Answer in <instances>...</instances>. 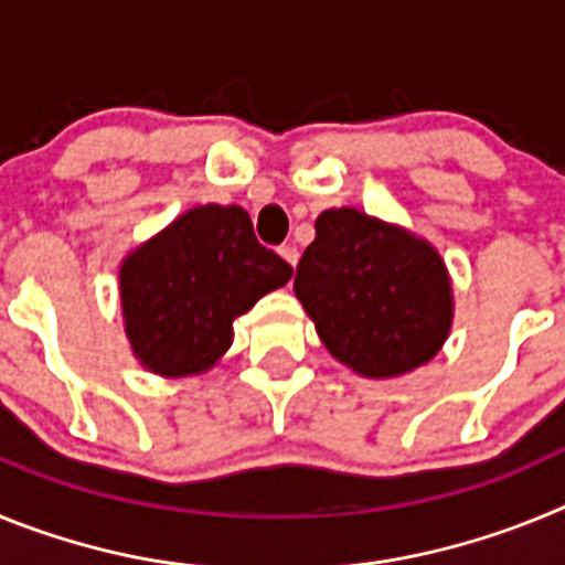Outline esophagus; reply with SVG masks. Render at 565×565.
Here are the masks:
<instances>
[{"instance_id": "esophagus-1", "label": "esophagus", "mask_w": 565, "mask_h": 565, "mask_svg": "<svg viewBox=\"0 0 565 565\" xmlns=\"http://www.w3.org/2000/svg\"><path fill=\"white\" fill-rule=\"evenodd\" d=\"M277 252H279V257L286 259L288 266H297V259H299V252H297V246H291V243H286V246H279Z\"/></svg>"}]
</instances>
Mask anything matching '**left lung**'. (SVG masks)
<instances>
[{
	"label": "left lung",
	"instance_id": "obj_1",
	"mask_svg": "<svg viewBox=\"0 0 565 565\" xmlns=\"http://www.w3.org/2000/svg\"><path fill=\"white\" fill-rule=\"evenodd\" d=\"M294 291L328 351L362 376L430 362L450 331V279L436 248L356 209L319 214Z\"/></svg>",
	"mask_w": 565,
	"mask_h": 565
}]
</instances>
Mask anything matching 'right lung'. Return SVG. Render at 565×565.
<instances>
[{"label": "right lung", "mask_w": 565, "mask_h": 565, "mask_svg": "<svg viewBox=\"0 0 565 565\" xmlns=\"http://www.w3.org/2000/svg\"><path fill=\"white\" fill-rule=\"evenodd\" d=\"M291 274L239 206L192 209L121 266L135 356L161 376L206 371L228 351L234 319Z\"/></svg>", "instance_id": "1"}]
</instances>
